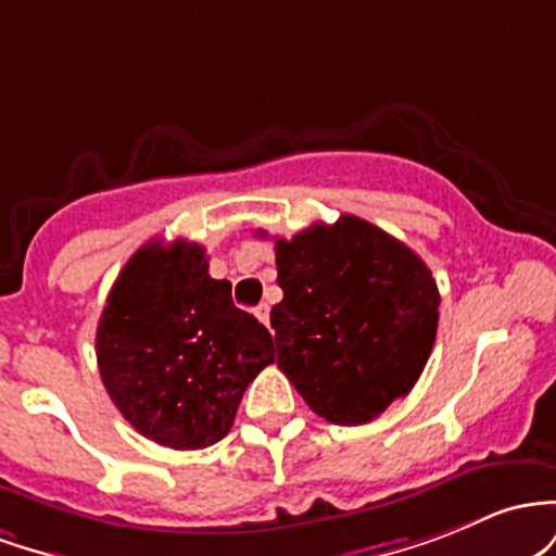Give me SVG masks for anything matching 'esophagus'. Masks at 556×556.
Here are the masks:
<instances>
[{"mask_svg": "<svg viewBox=\"0 0 556 556\" xmlns=\"http://www.w3.org/2000/svg\"><path fill=\"white\" fill-rule=\"evenodd\" d=\"M254 315H257V320L262 323V326H270V307H267V304L254 307Z\"/></svg>", "mask_w": 556, "mask_h": 556, "instance_id": "34e87169", "label": "esophagus"}]
</instances>
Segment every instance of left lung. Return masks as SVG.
I'll return each instance as SVG.
<instances>
[{"mask_svg":"<svg viewBox=\"0 0 556 556\" xmlns=\"http://www.w3.org/2000/svg\"><path fill=\"white\" fill-rule=\"evenodd\" d=\"M262 236V233H260ZM278 367L315 415L370 422L407 396L439 328V286L407 244L354 215L276 239Z\"/></svg>","mask_w":556,"mask_h":556,"instance_id":"1","label":"left lung"}]
</instances>
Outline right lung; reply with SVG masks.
<instances>
[{
    "label": "right lung",
    "mask_w": 556,
    "mask_h": 556,
    "mask_svg": "<svg viewBox=\"0 0 556 556\" xmlns=\"http://www.w3.org/2000/svg\"><path fill=\"white\" fill-rule=\"evenodd\" d=\"M204 247H141L112 286L97 328L102 383L123 417L170 448L217 444L247 386L265 370L273 336L210 276Z\"/></svg>",
    "instance_id": "1"
}]
</instances>
